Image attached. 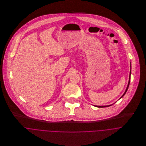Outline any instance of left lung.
Masks as SVG:
<instances>
[{"instance_id":"left-lung-1","label":"left lung","mask_w":146,"mask_h":146,"mask_svg":"<svg viewBox=\"0 0 146 146\" xmlns=\"http://www.w3.org/2000/svg\"><path fill=\"white\" fill-rule=\"evenodd\" d=\"M130 66H131V70H130V73H129V81H128V86L127 87V89L124 92V93L123 94V95L120 97V98H121L122 97H123V96L125 94V93H127V90H128V87H129V83H130V80H131V63L130 64ZM113 104L111 105H106V106H97V105H94V106L96 107H98V108H106V107H108V106H111Z\"/></svg>"}]
</instances>
